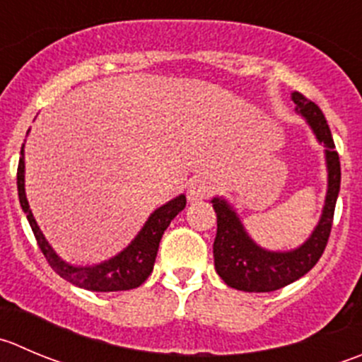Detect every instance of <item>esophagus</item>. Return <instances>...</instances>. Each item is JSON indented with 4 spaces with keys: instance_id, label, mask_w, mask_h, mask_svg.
Wrapping results in <instances>:
<instances>
[{
    "instance_id": "1",
    "label": "esophagus",
    "mask_w": 362,
    "mask_h": 362,
    "mask_svg": "<svg viewBox=\"0 0 362 362\" xmlns=\"http://www.w3.org/2000/svg\"><path fill=\"white\" fill-rule=\"evenodd\" d=\"M214 185L205 178H194L187 184V199L189 202H199V199L210 198Z\"/></svg>"
}]
</instances>
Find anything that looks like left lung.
I'll return each instance as SVG.
<instances>
[{"mask_svg":"<svg viewBox=\"0 0 362 362\" xmlns=\"http://www.w3.org/2000/svg\"><path fill=\"white\" fill-rule=\"evenodd\" d=\"M292 100L296 104V113L306 120L317 141L325 148L327 192L324 209L317 226L299 247L288 251H270L252 240L238 212L226 198H212V206L217 216L214 265L228 286L242 292H274L303 278L320 259L331 233L336 199L341 184L339 156L334 150V139L320 107L299 92L292 93Z\"/></svg>","mask_w":362,"mask_h":362,"instance_id":"8db88e82","label":"left lung"}]
</instances>
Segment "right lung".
Listing matches in <instances>:
<instances>
[{
	"instance_id": "add662e5",
	"label": "right lung",
	"mask_w": 362,
	"mask_h": 362,
	"mask_svg": "<svg viewBox=\"0 0 362 362\" xmlns=\"http://www.w3.org/2000/svg\"><path fill=\"white\" fill-rule=\"evenodd\" d=\"M24 171H26V166H24L23 145L21 146L19 168H17V191H19L21 206H23L28 223L33 230L38 247L42 249L52 270L58 272L63 279L79 286V288L92 290V292H122V290H132L143 285L146 278L152 274L163 233L170 226L171 221L177 217V214L185 209V194H178L177 198L170 199L168 203L160 205L159 209L153 210L148 219H146V223L143 224L141 230L138 231V235L132 238L131 244L122 249L118 255L111 256L110 259H104L100 263H95V265H74V263L59 258L58 252L52 249V245L49 244L45 235L38 228L26 198Z\"/></svg>"
}]
</instances>
